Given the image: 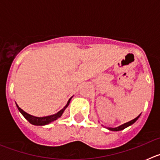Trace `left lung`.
<instances>
[{"instance_id":"obj_1","label":"left lung","mask_w":160,"mask_h":160,"mask_svg":"<svg viewBox=\"0 0 160 160\" xmlns=\"http://www.w3.org/2000/svg\"><path fill=\"white\" fill-rule=\"evenodd\" d=\"M139 116H140V114L138 115V116H137L136 118H134L133 120H131V121H130V122H126V123L122 124V125L121 126H118V127H117V128H107V129L110 130V131H122V130L125 129V128H127L128 127H129V126L132 125L133 123H135V122L137 121V119H138V118H139Z\"/></svg>"}]
</instances>
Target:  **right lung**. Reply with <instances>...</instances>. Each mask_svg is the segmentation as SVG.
Instances as JSON below:
<instances>
[{"label":"right lung","instance_id":"obj_1","mask_svg":"<svg viewBox=\"0 0 160 160\" xmlns=\"http://www.w3.org/2000/svg\"><path fill=\"white\" fill-rule=\"evenodd\" d=\"M71 98H72V97L70 98V99H69V101H68V102H67V104L66 105V107H65L63 109H62L60 111H58V112L56 113V114H52V115H49V116H45V117L32 116V115H31V114H28V113H26L25 111H24L22 109L20 108V107H18V104H16V105H17V107H18V111L22 113V115H23V116L25 117V118H26V119H27L31 124H32V125H35V126H45V125H47V124L50 123V122H53V121H55V120H57L58 118H60V117L62 115L63 112H64V111L66 110V108L68 107V105H69V103H70Z\"/></svg>","mask_w":160,"mask_h":160}]
</instances>
